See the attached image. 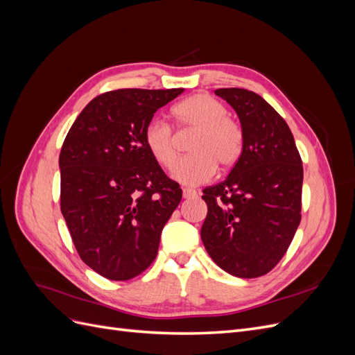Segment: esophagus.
I'll use <instances>...</instances> for the list:
<instances>
[{
    "instance_id": "obj_1",
    "label": "esophagus",
    "mask_w": 355,
    "mask_h": 355,
    "mask_svg": "<svg viewBox=\"0 0 355 355\" xmlns=\"http://www.w3.org/2000/svg\"><path fill=\"white\" fill-rule=\"evenodd\" d=\"M182 196H184V198H194V197H197V191L191 189V188H184V191H182Z\"/></svg>"
}]
</instances>
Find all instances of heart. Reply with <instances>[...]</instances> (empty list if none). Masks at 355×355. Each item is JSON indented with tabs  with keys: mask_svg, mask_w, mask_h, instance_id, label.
Returning <instances> with one entry per match:
<instances>
[{
	"mask_svg": "<svg viewBox=\"0 0 355 355\" xmlns=\"http://www.w3.org/2000/svg\"><path fill=\"white\" fill-rule=\"evenodd\" d=\"M227 106L210 94H194L179 102L171 116L180 127L196 128L188 151L179 159L171 176L182 185H198L209 180L214 168L227 170L237 163L243 153L241 125L227 116ZM145 145L159 166L171 168L176 159L175 139L167 123L154 118L145 127Z\"/></svg>",
	"mask_w": 355,
	"mask_h": 355,
	"instance_id": "obj_1",
	"label": "heart"
}]
</instances>
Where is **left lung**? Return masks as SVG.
<instances>
[{
	"label": "left lung",
	"instance_id": "obj_1",
	"mask_svg": "<svg viewBox=\"0 0 355 355\" xmlns=\"http://www.w3.org/2000/svg\"><path fill=\"white\" fill-rule=\"evenodd\" d=\"M214 93L237 112L244 145L227 179L202 191L207 216L201 240L223 271L261 277L280 262L299 227L302 159L287 123L259 94Z\"/></svg>",
	"mask_w": 355,
	"mask_h": 355
}]
</instances>
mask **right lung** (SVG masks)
<instances>
[{"instance_id":"add662e5","label":"right lung","mask_w":355,"mask_h":355,"mask_svg":"<svg viewBox=\"0 0 355 355\" xmlns=\"http://www.w3.org/2000/svg\"><path fill=\"white\" fill-rule=\"evenodd\" d=\"M184 89H121L94 98L59 155L60 210L83 262L125 282L155 259L182 189L149 154L145 127Z\"/></svg>"}]
</instances>
